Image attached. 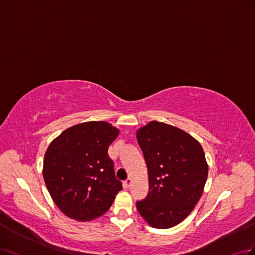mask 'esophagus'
<instances>
[{
    "instance_id": "1",
    "label": "esophagus",
    "mask_w": 255,
    "mask_h": 255,
    "mask_svg": "<svg viewBox=\"0 0 255 255\" xmlns=\"http://www.w3.org/2000/svg\"><path fill=\"white\" fill-rule=\"evenodd\" d=\"M131 184H132V178H131V177H128L127 180L124 182L125 188H129L131 186Z\"/></svg>"
}]
</instances>
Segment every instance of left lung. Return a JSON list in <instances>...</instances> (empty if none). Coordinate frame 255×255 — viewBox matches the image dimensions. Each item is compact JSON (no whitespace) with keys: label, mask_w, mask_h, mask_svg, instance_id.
<instances>
[{"label":"left lung","mask_w":255,"mask_h":255,"mask_svg":"<svg viewBox=\"0 0 255 255\" xmlns=\"http://www.w3.org/2000/svg\"><path fill=\"white\" fill-rule=\"evenodd\" d=\"M149 177L146 199L136 202L142 218L157 229L183 222L200 201L208 176L203 147L184 130L152 121L136 131Z\"/></svg>","instance_id":"left-lung-1"}]
</instances>
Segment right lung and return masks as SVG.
<instances>
[{
	"label": "right lung",
	"mask_w": 255,
	"mask_h": 255,
	"mask_svg": "<svg viewBox=\"0 0 255 255\" xmlns=\"http://www.w3.org/2000/svg\"><path fill=\"white\" fill-rule=\"evenodd\" d=\"M119 132L107 122H86L63 131L47 148L44 181L53 202L68 218L81 222L99 218L123 189L108 155Z\"/></svg>",
	"instance_id": "1"
}]
</instances>
